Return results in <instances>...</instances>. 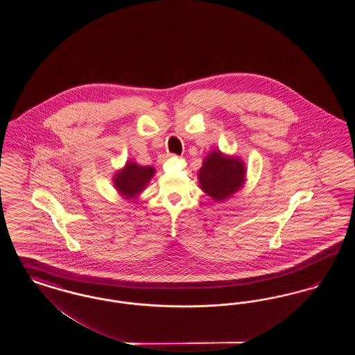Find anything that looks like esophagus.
Returning <instances> with one entry per match:
<instances>
[{
    "label": "esophagus",
    "mask_w": 355,
    "mask_h": 355,
    "mask_svg": "<svg viewBox=\"0 0 355 355\" xmlns=\"http://www.w3.org/2000/svg\"><path fill=\"white\" fill-rule=\"evenodd\" d=\"M170 157H171V154H168V155H164V157H162V158H161L159 161H161V162H164L165 159H168V158H170Z\"/></svg>",
    "instance_id": "obj_1"
}]
</instances>
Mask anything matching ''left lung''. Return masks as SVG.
Returning <instances> with one entry per match:
<instances>
[{
	"label": "left lung",
	"mask_w": 355,
	"mask_h": 355,
	"mask_svg": "<svg viewBox=\"0 0 355 355\" xmlns=\"http://www.w3.org/2000/svg\"><path fill=\"white\" fill-rule=\"evenodd\" d=\"M246 168L241 158L229 157L220 150L209 153L198 171L203 191L217 202L232 197L245 182Z\"/></svg>",
	"instance_id": "obj_1"
}]
</instances>
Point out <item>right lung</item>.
<instances>
[{"label": "right lung", "mask_w": 355, "mask_h": 355, "mask_svg": "<svg viewBox=\"0 0 355 355\" xmlns=\"http://www.w3.org/2000/svg\"><path fill=\"white\" fill-rule=\"evenodd\" d=\"M155 169L152 166H141L128 161L125 168L116 173L113 181L119 194L128 200L135 198L152 180Z\"/></svg>", "instance_id": "add662e5"}]
</instances>
